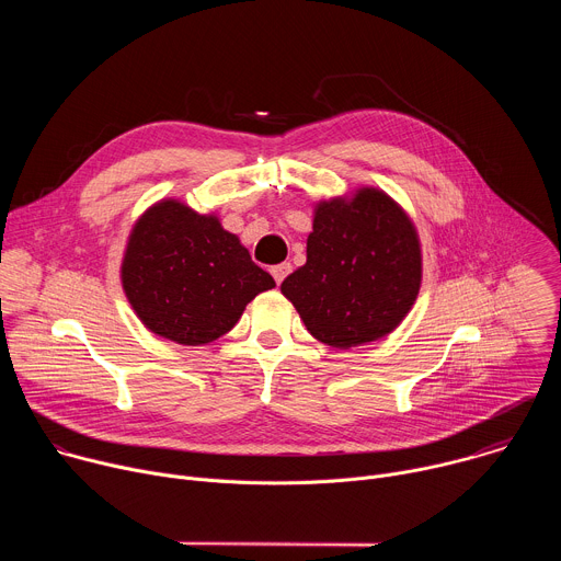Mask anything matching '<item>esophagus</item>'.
Wrapping results in <instances>:
<instances>
[{"label": "esophagus", "instance_id": "esophagus-1", "mask_svg": "<svg viewBox=\"0 0 561 561\" xmlns=\"http://www.w3.org/2000/svg\"><path fill=\"white\" fill-rule=\"evenodd\" d=\"M288 273H290V264H288V262H282V264H277V266H273V268H271V275L275 277L277 286L288 277Z\"/></svg>", "mask_w": 561, "mask_h": 561}]
</instances>
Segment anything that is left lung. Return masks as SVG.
Returning a JSON list of instances; mask_svg holds the SVG:
<instances>
[{
  "label": "left lung",
  "mask_w": 561,
  "mask_h": 561,
  "mask_svg": "<svg viewBox=\"0 0 561 561\" xmlns=\"http://www.w3.org/2000/svg\"><path fill=\"white\" fill-rule=\"evenodd\" d=\"M422 284L420 239L386 193L319 202L306 264L282 282L308 333L333 348L375 342L399 327Z\"/></svg>",
  "instance_id": "obj_1"
}]
</instances>
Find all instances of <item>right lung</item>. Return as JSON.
<instances>
[{"mask_svg": "<svg viewBox=\"0 0 561 561\" xmlns=\"http://www.w3.org/2000/svg\"><path fill=\"white\" fill-rule=\"evenodd\" d=\"M124 293L148 331L184 346L226 335L255 295L275 286L215 215L164 199L135 224Z\"/></svg>", "mask_w": 561, "mask_h": 561, "instance_id": "obj_1", "label": "right lung"}]
</instances>
